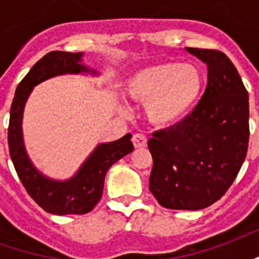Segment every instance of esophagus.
Listing matches in <instances>:
<instances>
[{
  "mask_svg": "<svg viewBox=\"0 0 259 259\" xmlns=\"http://www.w3.org/2000/svg\"><path fill=\"white\" fill-rule=\"evenodd\" d=\"M132 141H133V146L135 148H144L147 146V137L141 133H136L132 137Z\"/></svg>",
  "mask_w": 259,
  "mask_h": 259,
  "instance_id": "esophagus-1",
  "label": "esophagus"
}]
</instances>
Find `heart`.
<instances>
[{"label":"heart","mask_w":259,"mask_h":259,"mask_svg":"<svg viewBox=\"0 0 259 259\" xmlns=\"http://www.w3.org/2000/svg\"><path fill=\"white\" fill-rule=\"evenodd\" d=\"M202 85L204 76L197 65L161 62L136 72L124 85V93L146 104V116L152 124L169 127L189 115Z\"/></svg>","instance_id":"1"}]
</instances>
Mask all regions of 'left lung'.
Listing matches in <instances>:
<instances>
[{
  "instance_id": "obj_1",
  "label": "left lung",
  "mask_w": 259,
  "mask_h": 259,
  "mask_svg": "<svg viewBox=\"0 0 259 259\" xmlns=\"http://www.w3.org/2000/svg\"><path fill=\"white\" fill-rule=\"evenodd\" d=\"M208 66L200 102L182 122L152 133L150 191L169 209L217 202L239 174L248 148V93L232 61L217 50L186 48Z\"/></svg>"
}]
</instances>
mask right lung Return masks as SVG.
Wrapping results in <instances>:
<instances>
[{
  "label": "right lung",
  "instance_id": "right-lung-1",
  "mask_svg": "<svg viewBox=\"0 0 259 259\" xmlns=\"http://www.w3.org/2000/svg\"><path fill=\"white\" fill-rule=\"evenodd\" d=\"M81 53L65 51H51L44 55L16 87L11 105L8 146L15 170L31 198L44 211L54 215H83L90 212L101 200L108 169L133 151L130 133L112 143H102L91 152L77 174L65 182L44 176L30 162L22 135V118L27 97L34 85L53 76L81 72L97 74L96 70H90L81 64Z\"/></svg>",
  "mask_w": 259,
  "mask_h": 259
}]
</instances>
